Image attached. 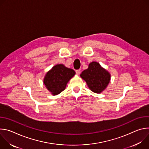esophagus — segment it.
<instances>
[{"mask_svg": "<svg viewBox=\"0 0 149 149\" xmlns=\"http://www.w3.org/2000/svg\"><path fill=\"white\" fill-rule=\"evenodd\" d=\"M75 72H76V73L77 74H79L80 73H81V70H77L76 71H75Z\"/></svg>", "mask_w": 149, "mask_h": 149, "instance_id": "esophagus-1", "label": "esophagus"}]
</instances>
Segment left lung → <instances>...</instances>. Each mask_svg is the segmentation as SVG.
Wrapping results in <instances>:
<instances>
[{
  "label": "left lung",
  "mask_w": 149,
  "mask_h": 149,
  "mask_svg": "<svg viewBox=\"0 0 149 149\" xmlns=\"http://www.w3.org/2000/svg\"><path fill=\"white\" fill-rule=\"evenodd\" d=\"M80 76L86 81L90 89L95 93L102 91L110 80V74L97 62H91L88 69L84 70Z\"/></svg>",
  "instance_id": "8db88e82"
}]
</instances>
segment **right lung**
Wrapping results in <instances>:
<instances>
[{
  "label": "right lung",
  "instance_id": "add662e5",
  "mask_svg": "<svg viewBox=\"0 0 149 149\" xmlns=\"http://www.w3.org/2000/svg\"><path fill=\"white\" fill-rule=\"evenodd\" d=\"M75 74L74 70L62 64L54 66L47 72L44 83L53 95H57L65 90L67 82Z\"/></svg>",
  "mask_w": 149,
  "mask_h": 149
}]
</instances>
